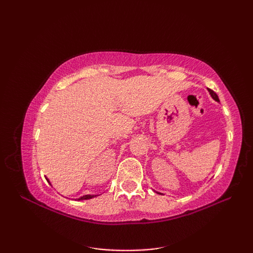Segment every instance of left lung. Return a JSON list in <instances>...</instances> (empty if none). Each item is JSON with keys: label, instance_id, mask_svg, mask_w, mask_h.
<instances>
[{"label": "left lung", "instance_id": "obj_1", "mask_svg": "<svg viewBox=\"0 0 253 253\" xmlns=\"http://www.w3.org/2000/svg\"><path fill=\"white\" fill-rule=\"evenodd\" d=\"M209 92H210V94H211V96H212V98H213L214 100H215V101H217V102H219V99H218V96H217V94H216L215 92H214V91H213V90H211V89H209Z\"/></svg>", "mask_w": 253, "mask_h": 253}]
</instances>
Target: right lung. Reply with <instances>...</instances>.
<instances>
[{
    "instance_id": "1",
    "label": "right lung",
    "mask_w": 253,
    "mask_h": 253,
    "mask_svg": "<svg viewBox=\"0 0 253 253\" xmlns=\"http://www.w3.org/2000/svg\"><path fill=\"white\" fill-rule=\"evenodd\" d=\"M46 180H47V182H49V184L51 185V182L49 181V179H47V178H45ZM94 196H92V195H85V196H83V197H80L79 199H78V200H88V199H91V198H93Z\"/></svg>"
}]
</instances>
